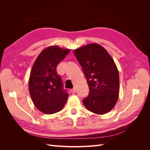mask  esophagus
<instances>
[{
  "label": "esophagus",
  "instance_id": "34e87169",
  "mask_svg": "<svg viewBox=\"0 0 150 150\" xmlns=\"http://www.w3.org/2000/svg\"><path fill=\"white\" fill-rule=\"evenodd\" d=\"M71 92L72 93V94H74V93H76V89L75 88H73V89H72L71 90Z\"/></svg>",
  "mask_w": 150,
  "mask_h": 150
}]
</instances>
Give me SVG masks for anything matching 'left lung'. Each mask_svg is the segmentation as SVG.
Returning <instances> with one entry per match:
<instances>
[{"label":"left lung","instance_id":"left-lung-1","mask_svg":"<svg viewBox=\"0 0 150 150\" xmlns=\"http://www.w3.org/2000/svg\"><path fill=\"white\" fill-rule=\"evenodd\" d=\"M74 54L82 67L89 93L83 103L95 114L104 115L115 107L119 97V73L106 50L96 43L76 49Z\"/></svg>","mask_w":150,"mask_h":150}]
</instances>
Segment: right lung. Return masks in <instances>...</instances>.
Returning a JSON list of instances; mask_svg holds the SVG:
<instances>
[{
    "label": "right lung",
    "mask_w": 150,
    "mask_h": 150,
    "mask_svg": "<svg viewBox=\"0 0 150 150\" xmlns=\"http://www.w3.org/2000/svg\"><path fill=\"white\" fill-rule=\"evenodd\" d=\"M69 51L56 46L48 47L39 54L32 68L29 93L35 106L45 114L60 111L67 100L69 94L63 88L56 68Z\"/></svg>",
    "instance_id": "right-lung-1"
}]
</instances>
